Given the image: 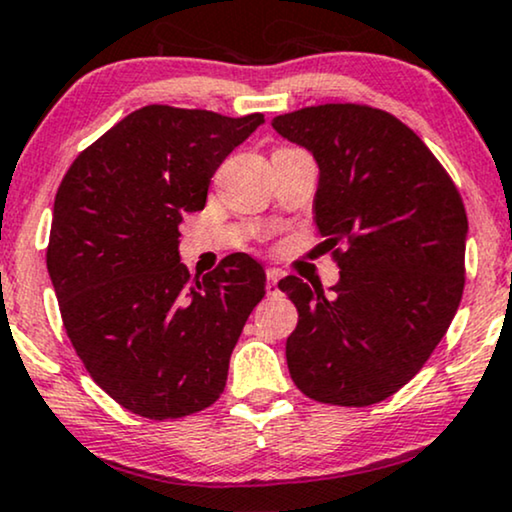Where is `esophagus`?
I'll list each match as a JSON object with an SVG mask.
<instances>
[{"label":"esophagus","mask_w":512,"mask_h":512,"mask_svg":"<svg viewBox=\"0 0 512 512\" xmlns=\"http://www.w3.org/2000/svg\"><path fill=\"white\" fill-rule=\"evenodd\" d=\"M280 277H282L280 270H275V268L268 270L266 273V292L268 294H277V282H280Z\"/></svg>","instance_id":"obj_1"}]
</instances>
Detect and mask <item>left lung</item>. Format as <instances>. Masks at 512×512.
Listing matches in <instances>:
<instances>
[{"instance_id":"left-lung-1","label":"left lung","mask_w":512,"mask_h":512,"mask_svg":"<svg viewBox=\"0 0 512 512\" xmlns=\"http://www.w3.org/2000/svg\"><path fill=\"white\" fill-rule=\"evenodd\" d=\"M273 128L318 163L315 225L339 266L332 294L296 275L277 285L299 311L289 375L313 401L372 406L418 375L458 311L463 199L425 142L387 111L306 106Z\"/></svg>"}]
</instances>
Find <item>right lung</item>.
<instances>
[{
    "instance_id": "obj_1",
    "label": "right lung",
    "mask_w": 512,
    "mask_h": 512,
    "mask_svg": "<svg viewBox=\"0 0 512 512\" xmlns=\"http://www.w3.org/2000/svg\"><path fill=\"white\" fill-rule=\"evenodd\" d=\"M261 123L263 113L142 106L63 175L47 246L61 320L92 380L130 413L185 418L223 394L266 273L232 254L189 280L178 237L225 156Z\"/></svg>"
}]
</instances>
